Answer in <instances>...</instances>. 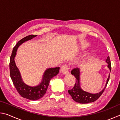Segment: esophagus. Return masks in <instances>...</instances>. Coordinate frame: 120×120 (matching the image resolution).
Wrapping results in <instances>:
<instances>
[{
	"mask_svg": "<svg viewBox=\"0 0 120 120\" xmlns=\"http://www.w3.org/2000/svg\"><path fill=\"white\" fill-rule=\"evenodd\" d=\"M61 71L62 72L63 74L67 75L69 74V70H68V67L67 64H64L62 66L61 68Z\"/></svg>",
	"mask_w": 120,
	"mask_h": 120,
	"instance_id": "1",
	"label": "esophagus"
}]
</instances>
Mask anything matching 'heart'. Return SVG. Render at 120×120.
I'll return each mask as SVG.
<instances>
[{"mask_svg":"<svg viewBox=\"0 0 120 120\" xmlns=\"http://www.w3.org/2000/svg\"><path fill=\"white\" fill-rule=\"evenodd\" d=\"M87 46H88V45H87V44H86V43H84V44H82V48H86V47H87Z\"/></svg>","mask_w":120,"mask_h":120,"instance_id":"b5f03b06","label":"heart"}]
</instances>
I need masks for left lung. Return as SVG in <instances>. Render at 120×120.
I'll list each match as a JSON object with an SVG mask.
<instances>
[{
    "instance_id": "8db88e82",
    "label": "left lung",
    "mask_w": 120,
    "mask_h": 120,
    "mask_svg": "<svg viewBox=\"0 0 120 120\" xmlns=\"http://www.w3.org/2000/svg\"><path fill=\"white\" fill-rule=\"evenodd\" d=\"M106 62L108 64V68L111 70V61L109 56L107 58ZM71 74L75 77L76 78V83L74 85V87L71 89L68 90V93L72 97V99L76 101V102L82 103V104H86L88 103L94 102V101H96L99 97H100L103 93L104 92L105 89L107 85L109 79V75L107 79V82L105 85V87L99 93H96V94H91V93H88L84 91L80 88L79 84V77H80V70L78 68H76L73 69L71 71Z\"/></svg>"
}]
</instances>
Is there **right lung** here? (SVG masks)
<instances>
[{"instance_id": "right-lung-1", "label": "right lung", "mask_w": 120, "mask_h": 120, "mask_svg": "<svg viewBox=\"0 0 120 120\" xmlns=\"http://www.w3.org/2000/svg\"><path fill=\"white\" fill-rule=\"evenodd\" d=\"M36 36L37 35H30L19 41L13 48L9 62L10 76L16 90L22 97L32 101L38 100L44 96L47 90L50 80L58 74L60 69V67L51 68L46 69L43 75L41 82L37 86H30L23 82L19 69L14 60L16 51L19 46L24 42L31 40Z\"/></svg>"}]
</instances>
